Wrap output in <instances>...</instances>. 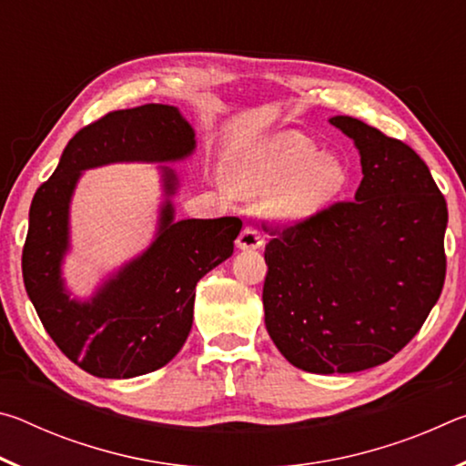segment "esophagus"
Segmentation results:
<instances>
[{
	"label": "esophagus",
	"mask_w": 466,
	"mask_h": 466,
	"mask_svg": "<svg viewBox=\"0 0 466 466\" xmlns=\"http://www.w3.org/2000/svg\"><path fill=\"white\" fill-rule=\"evenodd\" d=\"M263 242H265L263 234H261V230H258V228H255V226L242 228L240 236H238V238H236V244H238V248H247V250H248V248L263 247Z\"/></svg>",
	"instance_id": "34e87169"
}]
</instances>
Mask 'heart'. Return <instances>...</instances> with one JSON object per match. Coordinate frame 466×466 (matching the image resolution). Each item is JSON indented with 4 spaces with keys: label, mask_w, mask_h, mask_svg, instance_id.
<instances>
[{
    "label": "heart",
    "mask_w": 466,
    "mask_h": 466,
    "mask_svg": "<svg viewBox=\"0 0 466 466\" xmlns=\"http://www.w3.org/2000/svg\"><path fill=\"white\" fill-rule=\"evenodd\" d=\"M345 164L333 154H319L310 137L288 131L244 149L230 168V183L247 197L269 192L275 218L298 222L325 209L347 185Z\"/></svg>",
    "instance_id": "b5f03b06"
}]
</instances>
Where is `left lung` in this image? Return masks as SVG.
Here are the masks:
<instances>
[{
  "label": "left lung",
  "mask_w": 466,
  "mask_h": 466,
  "mask_svg": "<svg viewBox=\"0 0 466 466\" xmlns=\"http://www.w3.org/2000/svg\"><path fill=\"white\" fill-rule=\"evenodd\" d=\"M330 123L361 156L356 199L265 226V325L312 374L380 366L420 333L446 279L448 208L413 147L353 116Z\"/></svg>",
  "instance_id": "obj_1"
}]
</instances>
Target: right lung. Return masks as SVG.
I'll list each match as a JSON object with an SVG mask.
<instances>
[{
	"instance_id": "right-lung-1",
	"label": "right lung",
	"mask_w": 466,
	"mask_h": 466,
	"mask_svg": "<svg viewBox=\"0 0 466 466\" xmlns=\"http://www.w3.org/2000/svg\"><path fill=\"white\" fill-rule=\"evenodd\" d=\"M195 133L175 106L110 110L86 125L63 149L59 167L36 188L22 248L30 302L55 345L98 378H133L167 366L193 325L195 286L234 252L242 219H172L164 205L160 232L144 255L105 283L90 302L63 291L59 265L67 250L69 197L86 168L108 162H168L193 152ZM172 195L175 172L164 168Z\"/></svg>"
}]
</instances>
